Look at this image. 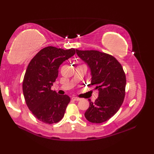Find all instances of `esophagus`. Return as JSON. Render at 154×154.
I'll return each instance as SVG.
<instances>
[{"label": "esophagus", "mask_w": 154, "mask_h": 154, "mask_svg": "<svg viewBox=\"0 0 154 154\" xmlns=\"http://www.w3.org/2000/svg\"><path fill=\"white\" fill-rule=\"evenodd\" d=\"M72 99L74 100H77V101H78V100H80L81 99V98L77 97H72Z\"/></svg>", "instance_id": "34e87169"}]
</instances>
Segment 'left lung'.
<instances>
[{
    "instance_id": "8db88e82",
    "label": "left lung",
    "mask_w": 154,
    "mask_h": 154,
    "mask_svg": "<svg viewBox=\"0 0 154 154\" xmlns=\"http://www.w3.org/2000/svg\"><path fill=\"white\" fill-rule=\"evenodd\" d=\"M76 53L87 63L91 73V85L99 91L94 103L89 101L86 119L92 123L109 120L119 110L125 96L126 75L122 65L112 55L97 50H79Z\"/></svg>"
}]
</instances>
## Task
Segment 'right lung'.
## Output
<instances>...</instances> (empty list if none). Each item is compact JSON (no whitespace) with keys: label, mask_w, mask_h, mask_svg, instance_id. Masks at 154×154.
<instances>
[{"label":"right lung","mask_w":154,"mask_h":154,"mask_svg":"<svg viewBox=\"0 0 154 154\" xmlns=\"http://www.w3.org/2000/svg\"><path fill=\"white\" fill-rule=\"evenodd\" d=\"M75 54L73 48L65 50L48 46L28 65L22 83L23 94L28 109L42 122L57 123L63 119L70 97L58 94L51 87L58 76L60 65Z\"/></svg>","instance_id":"obj_1"}]
</instances>
